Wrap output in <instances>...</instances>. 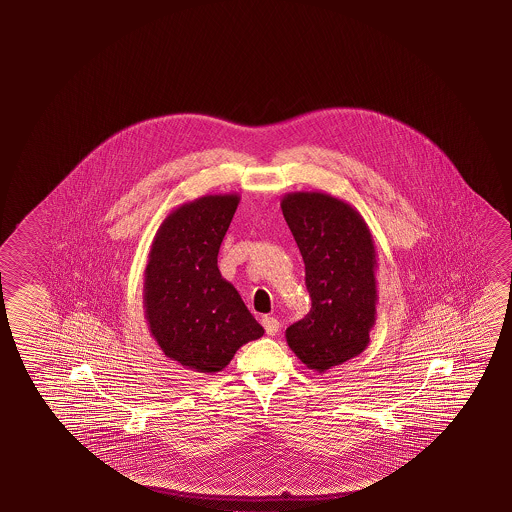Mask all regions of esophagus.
I'll return each instance as SVG.
<instances>
[{
	"label": "esophagus",
	"instance_id": "1",
	"mask_svg": "<svg viewBox=\"0 0 512 512\" xmlns=\"http://www.w3.org/2000/svg\"><path fill=\"white\" fill-rule=\"evenodd\" d=\"M262 327L266 330L268 336H275L278 330H280V323L277 318H271V316H264L262 318Z\"/></svg>",
	"mask_w": 512,
	"mask_h": 512
}]
</instances>
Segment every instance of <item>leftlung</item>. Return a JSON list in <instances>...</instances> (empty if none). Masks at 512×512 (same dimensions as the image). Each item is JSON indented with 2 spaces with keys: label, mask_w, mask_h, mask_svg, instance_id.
Segmentation results:
<instances>
[{
  "label": "left lung",
  "mask_w": 512,
  "mask_h": 512,
  "mask_svg": "<svg viewBox=\"0 0 512 512\" xmlns=\"http://www.w3.org/2000/svg\"><path fill=\"white\" fill-rule=\"evenodd\" d=\"M282 212L305 262L309 314L285 330L318 373L361 355L377 319V250L359 210L321 191L287 193Z\"/></svg>",
  "instance_id": "1"
}]
</instances>
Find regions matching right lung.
<instances>
[{"instance_id": "right-lung-1", "label": "right lung", "mask_w": 512, "mask_h": 512, "mask_svg": "<svg viewBox=\"0 0 512 512\" xmlns=\"http://www.w3.org/2000/svg\"><path fill=\"white\" fill-rule=\"evenodd\" d=\"M239 194H207L171 210L144 269V316L171 361L198 373L227 368L243 344L264 336L234 285L221 277L219 246Z\"/></svg>"}]
</instances>
